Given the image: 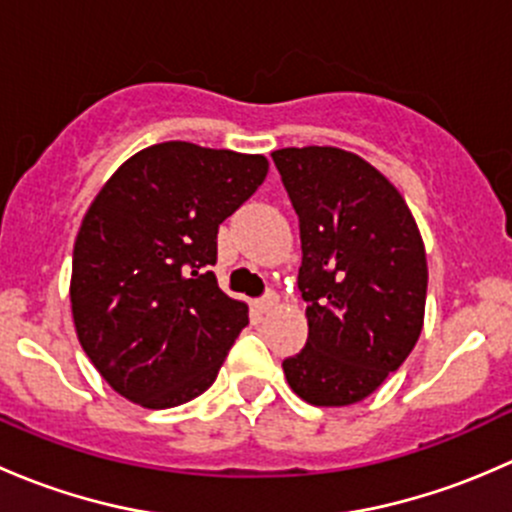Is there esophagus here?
<instances>
[{"instance_id": "1", "label": "esophagus", "mask_w": 512, "mask_h": 512, "mask_svg": "<svg viewBox=\"0 0 512 512\" xmlns=\"http://www.w3.org/2000/svg\"><path fill=\"white\" fill-rule=\"evenodd\" d=\"M277 307V297L275 294H265V297L260 299V302H257V309H260L262 314H267V312H272V309Z\"/></svg>"}]
</instances>
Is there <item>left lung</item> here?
Wrapping results in <instances>:
<instances>
[{
  "instance_id": "obj_1",
  "label": "left lung",
  "mask_w": 512,
  "mask_h": 512,
  "mask_svg": "<svg viewBox=\"0 0 512 512\" xmlns=\"http://www.w3.org/2000/svg\"><path fill=\"white\" fill-rule=\"evenodd\" d=\"M299 215L309 337L282 361L312 406H352L374 394L416 347L428 265L404 195L381 170L334 146L272 153Z\"/></svg>"
}]
</instances>
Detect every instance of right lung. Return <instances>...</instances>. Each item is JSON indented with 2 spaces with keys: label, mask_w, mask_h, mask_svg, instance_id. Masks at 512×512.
<instances>
[{
  "label": "right lung",
  "mask_w": 512,
  "mask_h": 512,
  "mask_svg": "<svg viewBox=\"0 0 512 512\" xmlns=\"http://www.w3.org/2000/svg\"><path fill=\"white\" fill-rule=\"evenodd\" d=\"M267 168L265 156L165 141L98 190L74 242L71 314L86 356L123 399L170 409L213 386L250 322L210 272L218 227Z\"/></svg>",
  "instance_id": "add662e5"
}]
</instances>
